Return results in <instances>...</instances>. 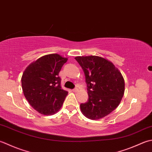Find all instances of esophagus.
<instances>
[{
	"mask_svg": "<svg viewBox=\"0 0 152 152\" xmlns=\"http://www.w3.org/2000/svg\"><path fill=\"white\" fill-rule=\"evenodd\" d=\"M72 91L73 92H77L79 91V89L77 88H74V89H73L72 90Z\"/></svg>",
	"mask_w": 152,
	"mask_h": 152,
	"instance_id": "esophagus-1",
	"label": "esophagus"
}]
</instances>
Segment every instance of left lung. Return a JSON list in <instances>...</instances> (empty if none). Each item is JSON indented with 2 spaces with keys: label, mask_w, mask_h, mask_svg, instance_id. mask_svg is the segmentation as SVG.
Returning a JSON list of instances; mask_svg holds the SVG:
<instances>
[{
  "label": "left lung",
  "mask_w": 152,
  "mask_h": 152,
  "mask_svg": "<svg viewBox=\"0 0 152 152\" xmlns=\"http://www.w3.org/2000/svg\"><path fill=\"white\" fill-rule=\"evenodd\" d=\"M85 73L88 100L80 105L87 118L97 120L109 115L120 104L125 92V80L114 64L98 56L75 58Z\"/></svg>",
  "instance_id": "obj_1"
}]
</instances>
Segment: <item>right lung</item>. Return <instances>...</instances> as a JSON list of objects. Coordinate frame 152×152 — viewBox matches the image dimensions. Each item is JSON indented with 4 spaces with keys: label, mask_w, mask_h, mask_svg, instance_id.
<instances>
[{
    "label": "right lung",
    "mask_w": 152,
    "mask_h": 152,
    "mask_svg": "<svg viewBox=\"0 0 152 152\" xmlns=\"http://www.w3.org/2000/svg\"><path fill=\"white\" fill-rule=\"evenodd\" d=\"M67 59L58 54L43 56L23 73L21 86L25 97L42 115H54L62 106L68 92L61 88L58 75Z\"/></svg>",
    "instance_id": "right-lung-1"
}]
</instances>
